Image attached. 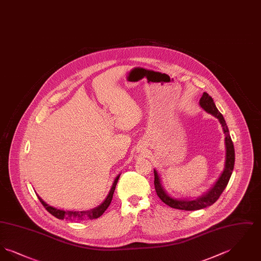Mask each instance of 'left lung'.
<instances>
[{
  "label": "left lung",
  "instance_id": "1",
  "mask_svg": "<svg viewBox=\"0 0 261 261\" xmlns=\"http://www.w3.org/2000/svg\"><path fill=\"white\" fill-rule=\"evenodd\" d=\"M199 105L205 112L217 117L223 128L224 134H225V146H226L225 168H224L223 173L221 174V176L219 177V179L215 183V185L212 187L205 195H203L199 199H193V200L172 199L171 197H169L165 193L163 187L162 186L161 179H160V176L156 172V170H153L154 188H155V192H156L159 198L162 199L165 204L169 205L170 207L182 210V211H199V210L204 208L206 206H210L211 204H213L217 199H219L220 195L223 193L225 188L230 180V177H231L233 169H234V164H235V149H234V145H233L231 136L229 134V129L225 122L223 115L217 110L213 99L207 93L202 94L201 98L199 99Z\"/></svg>",
  "mask_w": 261,
  "mask_h": 261
}]
</instances>
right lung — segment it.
Wrapping results in <instances>:
<instances>
[{
  "instance_id": "1",
  "label": "right lung",
  "mask_w": 261,
  "mask_h": 261,
  "mask_svg": "<svg viewBox=\"0 0 261 261\" xmlns=\"http://www.w3.org/2000/svg\"><path fill=\"white\" fill-rule=\"evenodd\" d=\"M119 179V175L115 178L114 180V183L112 185V188L111 189V192L109 194V196L107 197L106 200L94 210L92 211H61V210H58V208H55L53 206H50L49 204H47L43 199H41L39 196H37L38 199L40 200V202L44 205V207L47 210V211L50 212L51 215H54L55 217L59 218V219H67V220H76V221H81V220H89V219H96V218H99L100 215H102V213L105 211H107V208L109 207V205L111 204L112 202V196H113V193H114V190H115V187L117 184V181Z\"/></svg>"
}]
</instances>
